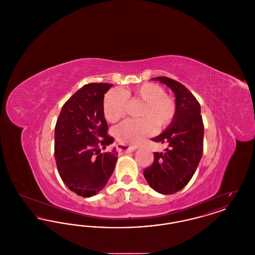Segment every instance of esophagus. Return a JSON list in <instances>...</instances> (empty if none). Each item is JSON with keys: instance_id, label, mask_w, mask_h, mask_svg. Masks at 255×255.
Instances as JSON below:
<instances>
[{"instance_id": "1", "label": "esophagus", "mask_w": 255, "mask_h": 255, "mask_svg": "<svg viewBox=\"0 0 255 255\" xmlns=\"http://www.w3.org/2000/svg\"><path fill=\"white\" fill-rule=\"evenodd\" d=\"M135 150V147L133 146H127L125 144H118V151L119 152H122V153H132L133 151Z\"/></svg>"}]
</instances>
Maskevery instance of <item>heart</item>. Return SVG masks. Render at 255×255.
Listing matches in <instances>:
<instances>
[{
	"label": "heart",
	"mask_w": 255,
	"mask_h": 255,
	"mask_svg": "<svg viewBox=\"0 0 255 255\" xmlns=\"http://www.w3.org/2000/svg\"><path fill=\"white\" fill-rule=\"evenodd\" d=\"M128 100L143 102L140 110L141 120H128L115 128V135L124 144L136 145L146 136L155 133L158 128L166 127L174 119L176 104L172 97L164 94L161 86L156 83H144L130 90L109 92L103 101V113L110 122H119L127 110Z\"/></svg>",
	"instance_id": "heart-1"
}]
</instances>
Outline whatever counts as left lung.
<instances>
[{"mask_svg":"<svg viewBox=\"0 0 255 255\" xmlns=\"http://www.w3.org/2000/svg\"><path fill=\"white\" fill-rule=\"evenodd\" d=\"M153 79L172 90L176 113L164 132L152 138L168 147L164 153H154V162L144 170L143 175L155 191L170 195L182 190L199 165L203 156L204 123L201 106L187 88L168 77Z\"/></svg>","mask_w":255,"mask_h":255,"instance_id":"1","label":"left lung"}]
</instances>
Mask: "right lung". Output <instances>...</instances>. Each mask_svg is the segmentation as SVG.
<instances>
[{
	"label": "right lung",
	"mask_w": 255,
	"mask_h": 255,
	"mask_svg": "<svg viewBox=\"0 0 255 255\" xmlns=\"http://www.w3.org/2000/svg\"><path fill=\"white\" fill-rule=\"evenodd\" d=\"M112 84L83 86L63 105L54 130V157L65 185L78 196L97 195L109 181L118 152L101 153L114 142L107 134L104 95Z\"/></svg>",
	"instance_id": "obj_1"
}]
</instances>
